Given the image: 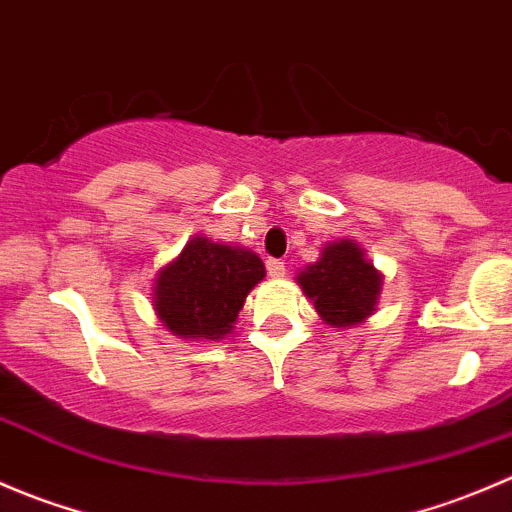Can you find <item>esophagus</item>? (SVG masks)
<instances>
[{
  "label": "esophagus",
  "instance_id": "esophagus-1",
  "mask_svg": "<svg viewBox=\"0 0 512 512\" xmlns=\"http://www.w3.org/2000/svg\"><path fill=\"white\" fill-rule=\"evenodd\" d=\"M267 272H270V277L280 280V277H285L287 267H285V262H282V260H275V257H270V260H267Z\"/></svg>",
  "mask_w": 512,
  "mask_h": 512
}]
</instances>
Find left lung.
Listing matches in <instances>:
<instances>
[{
	"label": "left lung",
	"mask_w": 512,
	"mask_h": 512,
	"mask_svg": "<svg viewBox=\"0 0 512 512\" xmlns=\"http://www.w3.org/2000/svg\"><path fill=\"white\" fill-rule=\"evenodd\" d=\"M297 282L329 327H354L376 312L384 280L354 240H339L324 245L322 257L304 267Z\"/></svg>",
	"instance_id": "8db88e82"
}]
</instances>
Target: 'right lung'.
Listing matches in <instances>:
<instances>
[{
    "instance_id": "right-lung-1",
    "label": "right lung",
    "mask_w": 512,
    "mask_h": 512,
    "mask_svg": "<svg viewBox=\"0 0 512 512\" xmlns=\"http://www.w3.org/2000/svg\"><path fill=\"white\" fill-rule=\"evenodd\" d=\"M262 280L265 265L255 252L190 237L158 272L153 309L175 337L218 342L232 332L247 294Z\"/></svg>"
}]
</instances>
